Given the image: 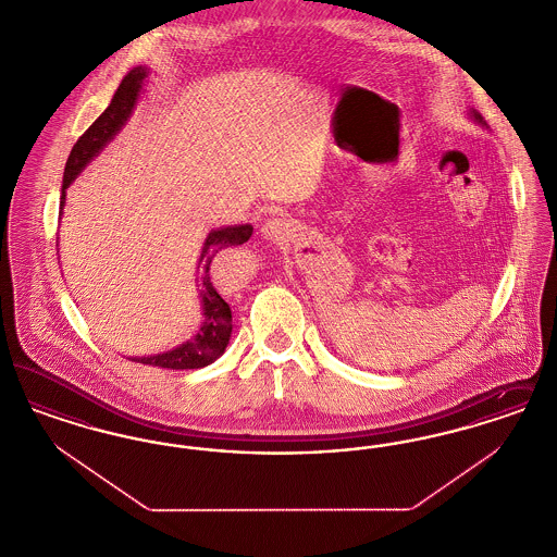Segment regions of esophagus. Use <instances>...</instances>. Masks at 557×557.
<instances>
[{
	"label": "esophagus",
	"mask_w": 557,
	"mask_h": 557,
	"mask_svg": "<svg viewBox=\"0 0 557 557\" xmlns=\"http://www.w3.org/2000/svg\"><path fill=\"white\" fill-rule=\"evenodd\" d=\"M261 232L265 234L267 238H284V236L288 234V223H286V221H282V219H269L265 225H263V230H261Z\"/></svg>",
	"instance_id": "1"
}]
</instances>
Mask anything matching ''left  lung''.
Masks as SVG:
<instances>
[{
  "label": "left lung",
  "instance_id": "left-lung-1",
  "mask_svg": "<svg viewBox=\"0 0 557 557\" xmlns=\"http://www.w3.org/2000/svg\"><path fill=\"white\" fill-rule=\"evenodd\" d=\"M472 116H474V119H476L478 123H482V125H486V123H484V121H482V116H480V114H478V112H472Z\"/></svg>",
  "mask_w": 557,
  "mask_h": 557
}]
</instances>
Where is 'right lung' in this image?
Masks as SVG:
<instances>
[{"label": "right lung", "mask_w": 557, "mask_h": 557, "mask_svg": "<svg viewBox=\"0 0 557 557\" xmlns=\"http://www.w3.org/2000/svg\"><path fill=\"white\" fill-rule=\"evenodd\" d=\"M144 79H146V69L137 66L129 71L125 79L121 81L119 89L114 91L107 110L89 125V129L83 133L77 144L73 146L64 166L60 207H64L66 187L75 182V177L85 169V164L107 146L129 119ZM250 236H252V225L223 227V230H214L207 236L202 257H200V296H202V309H205L202 327L194 338H189L187 343L169 352L132 359V361L164 368V370H198V368L211 366L212 361H216L223 355L232 336V309L227 300L212 286L211 263L223 248L239 246L248 242Z\"/></svg>", "instance_id": "obj_1"}]
</instances>
